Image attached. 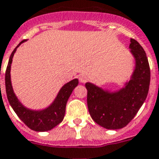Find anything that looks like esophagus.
<instances>
[{
	"instance_id": "obj_1",
	"label": "esophagus",
	"mask_w": 159,
	"mask_h": 159,
	"mask_svg": "<svg viewBox=\"0 0 159 159\" xmlns=\"http://www.w3.org/2000/svg\"><path fill=\"white\" fill-rule=\"evenodd\" d=\"M88 80H89V77L86 76V75H84V74H81V75H79L80 83H86V82H88Z\"/></svg>"
}]
</instances>
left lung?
I'll return each mask as SVG.
<instances>
[{
	"instance_id": "8db88e82",
	"label": "left lung",
	"mask_w": 159,
	"mask_h": 159,
	"mask_svg": "<svg viewBox=\"0 0 159 159\" xmlns=\"http://www.w3.org/2000/svg\"><path fill=\"white\" fill-rule=\"evenodd\" d=\"M129 48L136 66L129 82L116 92L103 90L91 83L85 84L87 103L92 119L109 130L125 127L135 117L146 100L150 85V67L146 52L138 42L130 39Z\"/></svg>"
}]
</instances>
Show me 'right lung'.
Wrapping results in <instances>:
<instances>
[{
  "label": "right lung",
  "mask_w": 159,
  "mask_h": 159,
  "mask_svg": "<svg viewBox=\"0 0 159 159\" xmlns=\"http://www.w3.org/2000/svg\"><path fill=\"white\" fill-rule=\"evenodd\" d=\"M25 41V39L22 41L14 49L9 58L7 67L6 70V75H5L7 96V99L11 108L13 109L20 120L28 127L35 131H47L56 127L57 125L60 124L63 120L68 98L71 94L73 89L78 85V79L76 78V79L70 81L69 83H66L59 91L58 94L55 98L54 102L50 106L47 107L46 109H41V110H32L23 106L14 93L11 82L10 72L11 65L12 62V58L17 50V48Z\"/></svg>",
  "instance_id": "add662e5"
}]
</instances>
